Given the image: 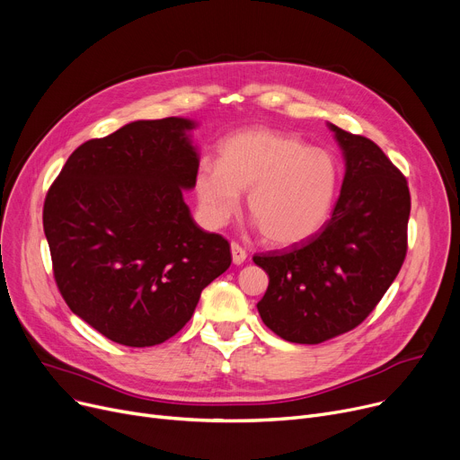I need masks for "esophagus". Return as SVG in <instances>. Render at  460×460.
Returning a JSON list of instances; mask_svg holds the SVG:
<instances>
[{"label":"esophagus","instance_id":"obj_1","mask_svg":"<svg viewBox=\"0 0 460 460\" xmlns=\"http://www.w3.org/2000/svg\"><path fill=\"white\" fill-rule=\"evenodd\" d=\"M231 255H233V262H234V264H243V262L248 259L246 250H244L243 246H240V244H236V243L231 244Z\"/></svg>","mask_w":460,"mask_h":460}]
</instances>
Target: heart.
Segmentation results:
<instances>
[{"label":"heart","instance_id":"heart-1","mask_svg":"<svg viewBox=\"0 0 460 460\" xmlns=\"http://www.w3.org/2000/svg\"><path fill=\"white\" fill-rule=\"evenodd\" d=\"M340 188V165L332 153L288 134L252 128L229 136L217 162L201 160L193 177L201 217L226 226L248 193V212L262 238L274 246H296L330 220Z\"/></svg>","mask_w":460,"mask_h":460}]
</instances>
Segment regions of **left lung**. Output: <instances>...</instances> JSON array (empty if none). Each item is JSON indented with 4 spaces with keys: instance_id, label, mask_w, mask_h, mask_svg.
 Returning a JSON list of instances; mask_svg holds the SVG:
<instances>
[{
    "instance_id": "left-lung-1",
    "label": "left lung",
    "mask_w": 460,
    "mask_h": 460,
    "mask_svg": "<svg viewBox=\"0 0 460 460\" xmlns=\"http://www.w3.org/2000/svg\"><path fill=\"white\" fill-rule=\"evenodd\" d=\"M345 158L340 199L326 226L285 252L255 255L269 274L257 309L281 340L317 345L367 319L406 255L410 191L376 143L328 123Z\"/></svg>"
}]
</instances>
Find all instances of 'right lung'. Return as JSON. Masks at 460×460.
<instances>
[{"mask_svg":"<svg viewBox=\"0 0 460 460\" xmlns=\"http://www.w3.org/2000/svg\"><path fill=\"white\" fill-rule=\"evenodd\" d=\"M196 120H134L72 153L42 210L54 278L70 311L108 340L153 347L193 315L231 264L182 193L199 165Z\"/></svg>","mask_w":460,"mask_h":460,"instance_id":"obj_1","label":"right lung"}]
</instances>
